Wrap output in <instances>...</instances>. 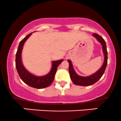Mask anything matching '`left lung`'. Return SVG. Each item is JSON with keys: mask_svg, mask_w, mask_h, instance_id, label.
<instances>
[{"mask_svg": "<svg viewBox=\"0 0 121 121\" xmlns=\"http://www.w3.org/2000/svg\"><path fill=\"white\" fill-rule=\"evenodd\" d=\"M93 36L95 37L97 39V40L99 42H100V43L102 44V50H103V54H104V63L102 65V67L96 73H95L92 75L89 76L82 77L77 75L75 70L73 69L71 61L68 60V61L69 64V72L70 77H71V79L72 82L75 85L82 86H91V85L95 84L96 82H97L101 78V77L104 73V71H105L107 64V51L106 42L101 36L98 35L96 33L93 34Z\"/></svg>", "mask_w": 121, "mask_h": 121, "instance_id": "obj_1", "label": "left lung"}]
</instances>
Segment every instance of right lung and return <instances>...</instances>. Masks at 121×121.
Masks as SVG:
<instances>
[{
    "instance_id": "add662e5",
    "label": "right lung",
    "mask_w": 121,
    "mask_h": 121,
    "mask_svg": "<svg viewBox=\"0 0 121 121\" xmlns=\"http://www.w3.org/2000/svg\"><path fill=\"white\" fill-rule=\"evenodd\" d=\"M31 34L32 33L28 34L20 42L17 53H16V68H17V72L19 74L20 78L24 83L33 88L38 89L44 88L49 86L53 83L58 66L61 63L63 60H60L58 61H53L51 71L46 75L38 77L33 75L30 72H29L25 68L22 64V60H21V53H22V50L25 41L28 39V38L31 35Z\"/></svg>"
}]
</instances>
